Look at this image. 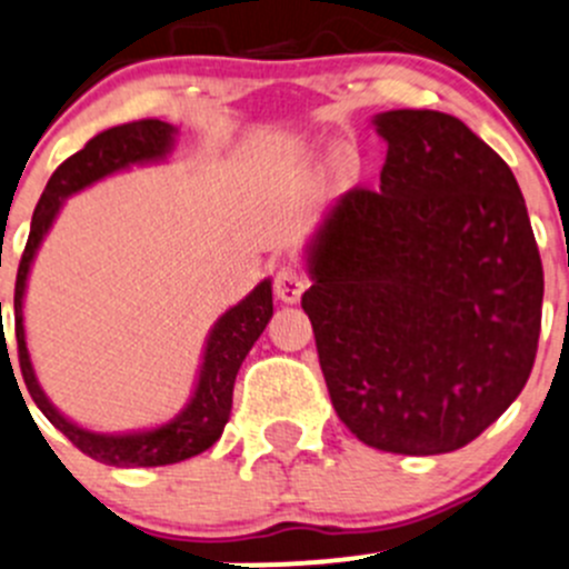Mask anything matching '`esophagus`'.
I'll return each instance as SVG.
<instances>
[{
	"instance_id": "1",
	"label": "esophagus",
	"mask_w": 569,
	"mask_h": 569,
	"mask_svg": "<svg viewBox=\"0 0 569 569\" xmlns=\"http://www.w3.org/2000/svg\"><path fill=\"white\" fill-rule=\"evenodd\" d=\"M307 273L298 266H282L273 273V292L284 303H296L301 298V292L307 290Z\"/></svg>"
}]
</instances>
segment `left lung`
<instances>
[{
	"instance_id": "8db88e82",
	"label": "left lung",
	"mask_w": 569,
	"mask_h": 569,
	"mask_svg": "<svg viewBox=\"0 0 569 569\" xmlns=\"http://www.w3.org/2000/svg\"><path fill=\"white\" fill-rule=\"evenodd\" d=\"M380 189L339 199L301 296L333 411L367 447L443 455L535 367L542 260L512 169L458 117L395 109Z\"/></svg>"
}]
</instances>
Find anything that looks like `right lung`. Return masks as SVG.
Masks as SVG:
<instances>
[{
  "label": "right lung",
  "mask_w": 569,
  "mask_h": 569,
  "mask_svg": "<svg viewBox=\"0 0 569 569\" xmlns=\"http://www.w3.org/2000/svg\"><path fill=\"white\" fill-rule=\"evenodd\" d=\"M172 131L174 128L161 120L122 122V126L107 128V131H101L98 137H92L79 153L66 158L49 178L43 197H40L38 208H34L32 230H29L27 246H23V254L19 262V277H16L13 315L16 342H19V367L34 406H38L46 419H49L62 436H68V441L73 443L76 449H81L87 458L117 468L169 466V462L189 460L194 458V455L204 452V449L213 447L221 438V432H224L227 419H230L236 375L241 370L251 345H254L257 337L266 331L268 320H271L273 315L271 282H260L241 303H238V307H232L230 312L221 315L219 323L213 326V333H210L208 348H204L202 372H199V383L189 408L180 416H174L169 425L156 427V430L133 432V436H98V432L81 430V427H76L73 421H68L66 416L57 411V408L46 400L43 391H40L38 380H34L32 361H29L27 353V342H23L21 315L23 287H27V273L29 266H32L34 251H38L40 241H43V236L49 232L62 199L73 194V191L84 189V186L96 183L103 174H111L117 172V169L128 167V163L156 161V158L167 156L169 148H172ZM10 370H13V367H10Z\"/></svg>",
  "instance_id": "add662e5"
}]
</instances>
